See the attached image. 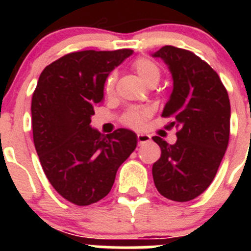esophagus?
I'll list each match as a JSON object with an SVG mask.
<instances>
[{
    "label": "esophagus",
    "mask_w": 251,
    "mask_h": 251,
    "mask_svg": "<svg viewBox=\"0 0 251 251\" xmlns=\"http://www.w3.org/2000/svg\"><path fill=\"white\" fill-rule=\"evenodd\" d=\"M137 141H138V145H143V143H147V142L151 141L150 134H145V133H139L137 136Z\"/></svg>",
    "instance_id": "obj_1"
}]
</instances>
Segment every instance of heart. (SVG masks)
Returning <instances> with one entry per match:
<instances>
[{"label":"heart","mask_w":251,"mask_h":251,"mask_svg":"<svg viewBox=\"0 0 251 251\" xmlns=\"http://www.w3.org/2000/svg\"><path fill=\"white\" fill-rule=\"evenodd\" d=\"M133 70L137 73L141 80L147 85L151 84H157L161 79V68L156 61H153L150 57H137L132 63ZM114 85H115V73H110L108 76L105 77L104 81V93L106 95H112L114 92ZM148 112L146 109H130L127 114L124 115L123 123L127 124L128 127L132 128H141L145 123L146 118H147Z\"/></svg>","instance_id":"obj_1"}]
</instances>
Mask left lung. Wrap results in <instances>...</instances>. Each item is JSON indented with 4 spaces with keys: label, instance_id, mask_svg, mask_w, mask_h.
Segmentation results:
<instances>
[{
    "label": "left lung",
    "instance_id": "1",
    "mask_svg": "<svg viewBox=\"0 0 251 251\" xmlns=\"http://www.w3.org/2000/svg\"><path fill=\"white\" fill-rule=\"evenodd\" d=\"M170 69L174 90L162 117H171L177 141L168 145L161 137L153 141L161 157L152 175L162 196L186 202L200 196L216 176L230 136V100L220 77L194 52L163 46L152 55Z\"/></svg>",
    "mask_w": 251,
    "mask_h": 251
}]
</instances>
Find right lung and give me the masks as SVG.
<instances>
[{"label":"right lung","mask_w":251,"mask_h":251,"mask_svg":"<svg viewBox=\"0 0 251 251\" xmlns=\"http://www.w3.org/2000/svg\"><path fill=\"white\" fill-rule=\"evenodd\" d=\"M133 50L70 52L46 66L32 94L35 148L49 182L69 202L88 206L109 194L119 166L137 147L129 129L103 136L90 127L104 81Z\"/></svg>","instance_id":"right-lung-1"}]
</instances>
